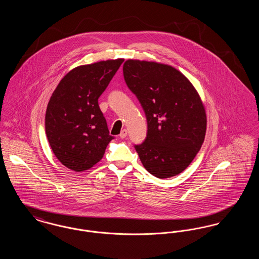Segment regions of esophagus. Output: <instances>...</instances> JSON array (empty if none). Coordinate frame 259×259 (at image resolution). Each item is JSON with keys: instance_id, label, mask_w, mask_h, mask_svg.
<instances>
[{"instance_id": "obj_1", "label": "esophagus", "mask_w": 259, "mask_h": 259, "mask_svg": "<svg viewBox=\"0 0 259 259\" xmlns=\"http://www.w3.org/2000/svg\"><path fill=\"white\" fill-rule=\"evenodd\" d=\"M127 130L126 129H123V130H121V133L119 134V137L121 138V139H124V138H126V136H127Z\"/></svg>"}]
</instances>
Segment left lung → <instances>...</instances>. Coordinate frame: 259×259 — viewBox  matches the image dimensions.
I'll use <instances>...</instances> for the list:
<instances>
[{
	"instance_id": "left-lung-1",
	"label": "left lung",
	"mask_w": 259,
	"mask_h": 259,
	"mask_svg": "<svg viewBox=\"0 0 259 259\" xmlns=\"http://www.w3.org/2000/svg\"><path fill=\"white\" fill-rule=\"evenodd\" d=\"M123 75L148 121L145 142L135 146L144 167L159 179L181 174L206 135V111L196 89L180 71L157 62L129 59Z\"/></svg>"
}]
</instances>
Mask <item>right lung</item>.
Instances as JSON below:
<instances>
[{"label":"right lung","mask_w":259,"mask_h":259,"mask_svg":"<svg viewBox=\"0 0 259 259\" xmlns=\"http://www.w3.org/2000/svg\"><path fill=\"white\" fill-rule=\"evenodd\" d=\"M123 61L78 66L62 78L52 93L46 112V134L54 155L68 169H90L103 158L113 139L98 99Z\"/></svg>","instance_id":"right-lung-1"}]
</instances>
